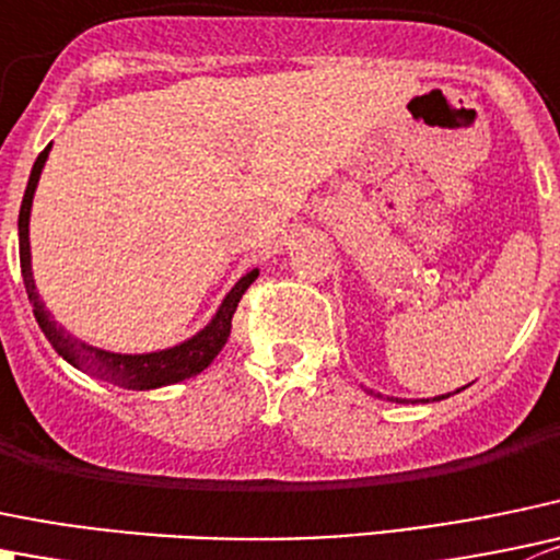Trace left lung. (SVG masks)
<instances>
[{
	"label": "left lung",
	"instance_id": "left-lung-1",
	"mask_svg": "<svg viewBox=\"0 0 560 560\" xmlns=\"http://www.w3.org/2000/svg\"><path fill=\"white\" fill-rule=\"evenodd\" d=\"M369 390V388H366ZM459 390V388H457ZM369 394H374V390H369ZM374 396H380V399H388V401H407V399H399V396H383V394H374ZM446 396H452V394H443V396H435V401H441V399H446ZM421 401H430V399H421Z\"/></svg>",
	"mask_w": 560,
	"mask_h": 560
}]
</instances>
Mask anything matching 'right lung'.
I'll return each instance as SVG.
<instances>
[{
  "mask_svg": "<svg viewBox=\"0 0 560 560\" xmlns=\"http://www.w3.org/2000/svg\"><path fill=\"white\" fill-rule=\"evenodd\" d=\"M48 144L40 155H37L35 166H32L30 183H26L24 202H21L19 213V254H21V276H24L26 295H30L32 312H35L37 325L46 334V339L51 341L54 350L70 363V366L81 369V372H90L95 377L106 380V383L122 385V388L133 390H150L161 388V385L180 383V380L194 377L202 369L210 366L215 355L221 352V347L226 345L232 330V314H235L237 303H241L243 292L254 284V279L259 276V270H248L243 279H237V284L226 292V298L221 301L219 312L213 314L208 325L202 330L191 336V339L180 341L175 347H166V350L155 352H139V355H130V352H112L103 350V347H92L86 341L75 339L73 334L62 328L57 319L51 317V312L46 308V303L40 301L35 287V276H32V252H30V213H32V199H35L37 180H40V172L48 161Z\"/></svg>",
  "mask_w": 560,
  "mask_h": 560,
  "instance_id": "right-lung-1",
  "label": "right lung"
}]
</instances>
